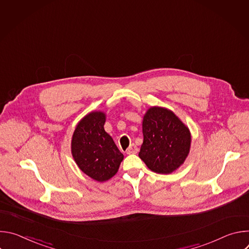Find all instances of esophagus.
I'll return each mask as SVG.
<instances>
[{
  "mask_svg": "<svg viewBox=\"0 0 249 249\" xmlns=\"http://www.w3.org/2000/svg\"><path fill=\"white\" fill-rule=\"evenodd\" d=\"M138 151H139V149H138V147L136 146V145H134V144H132L128 149H127V154L128 155H132V154H137L138 153Z\"/></svg>",
  "mask_w": 249,
  "mask_h": 249,
  "instance_id": "34e87169",
  "label": "esophagus"
}]
</instances>
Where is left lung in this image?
<instances>
[{
  "mask_svg": "<svg viewBox=\"0 0 249 249\" xmlns=\"http://www.w3.org/2000/svg\"><path fill=\"white\" fill-rule=\"evenodd\" d=\"M140 159L154 172L168 174L183 164L191 146L188 127L171 110L154 106L143 118Z\"/></svg>",
  "mask_w": 249,
  "mask_h": 249,
  "instance_id": "obj_1",
  "label": "left lung"
}]
</instances>
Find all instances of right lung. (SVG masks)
Masks as SVG:
<instances>
[{
  "label": "right lung",
  "instance_id": "right-lung-1",
  "mask_svg": "<svg viewBox=\"0 0 249 249\" xmlns=\"http://www.w3.org/2000/svg\"><path fill=\"white\" fill-rule=\"evenodd\" d=\"M105 119L101 111L87 114L78 123L71 144L80 169L98 182L114 176L124 159L111 136L104 130Z\"/></svg>",
  "mask_w": 249,
  "mask_h": 249
}]
</instances>
